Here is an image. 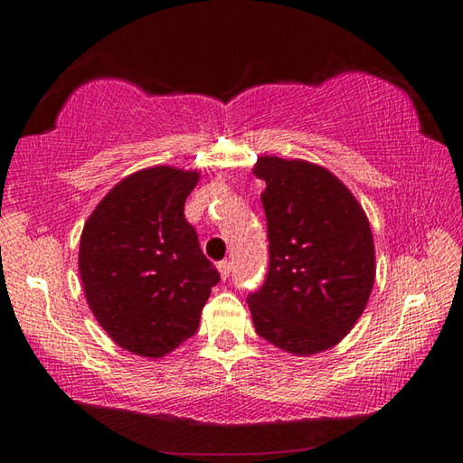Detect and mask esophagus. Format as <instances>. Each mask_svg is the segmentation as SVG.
Wrapping results in <instances>:
<instances>
[{
  "instance_id": "obj_1",
  "label": "esophagus",
  "mask_w": 463,
  "mask_h": 463,
  "mask_svg": "<svg viewBox=\"0 0 463 463\" xmlns=\"http://www.w3.org/2000/svg\"><path fill=\"white\" fill-rule=\"evenodd\" d=\"M231 268H232V263L229 260H224V261L218 263V271H221V278L222 279H226V278L231 276Z\"/></svg>"
}]
</instances>
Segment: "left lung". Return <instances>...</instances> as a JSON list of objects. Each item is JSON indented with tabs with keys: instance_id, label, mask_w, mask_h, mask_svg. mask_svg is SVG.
<instances>
[{
	"instance_id": "obj_1",
	"label": "left lung",
	"mask_w": 463,
	"mask_h": 463,
	"mask_svg": "<svg viewBox=\"0 0 463 463\" xmlns=\"http://www.w3.org/2000/svg\"><path fill=\"white\" fill-rule=\"evenodd\" d=\"M253 174L269 239V271L247 302L255 331L294 355L331 349L362 317L375 278L370 221L331 171L260 156Z\"/></svg>"
}]
</instances>
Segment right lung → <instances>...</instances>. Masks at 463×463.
Instances as JSON below:
<instances>
[{
    "instance_id": "right-lung-1",
    "label": "right lung",
    "mask_w": 463,
    "mask_h": 463,
    "mask_svg": "<svg viewBox=\"0 0 463 463\" xmlns=\"http://www.w3.org/2000/svg\"><path fill=\"white\" fill-rule=\"evenodd\" d=\"M198 171L156 165L116 184L93 210L80 242L90 308L116 345L163 357L198 331L221 273L185 221Z\"/></svg>"
}]
</instances>
